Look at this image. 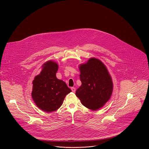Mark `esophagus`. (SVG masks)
<instances>
[{
  "label": "esophagus",
  "mask_w": 149,
  "mask_h": 149,
  "mask_svg": "<svg viewBox=\"0 0 149 149\" xmlns=\"http://www.w3.org/2000/svg\"><path fill=\"white\" fill-rule=\"evenodd\" d=\"M71 90H72V92H74H74H75V91H76V89H75V88H74V87H72V88H71Z\"/></svg>",
  "instance_id": "obj_1"
}]
</instances>
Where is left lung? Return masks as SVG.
Returning a JSON list of instances; mask_svg holds the SVG:
<instances>
[{
    "mask_svg": "<svg viewBox=\"0 0 149 149\" xmlns=\"http://www.w3.org/2000/svg\"><path fill=\"white\" fill-rule=\"evenodd\" d=\"M81 85L75 95L81 103L92 110L102 108L110 99L113 83L106 66L100 60L92 57L79 65Z\"/></svg>",
    "mask_w": 149,
    "mask_h": 149,
    "instance_id": "1",
    "label": "left lung"
}]
</instances>
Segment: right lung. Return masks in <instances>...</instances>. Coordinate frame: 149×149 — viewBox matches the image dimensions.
<instances>
[{
  "instance_id": "add662e5",
  "label": "right lung",
  "mask_w": 149,
  "mask_h": 149,
  "mask_svg": "<svg viewBox=\"0 0 149 149\" xmlns=\"http://www.w3.org/2000/svg\"><path fill=\"white\" fill-rule=\"evenodd\" d=\"M42 71L32 81V98L37 107L47 113L58 109L66 95L71 92L63 81L56 77L58 65L49 60L42 66Z\"/></svg>"
}]
</instances>
